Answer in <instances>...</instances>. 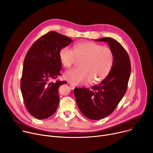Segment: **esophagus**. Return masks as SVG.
Instances as JSON below:
<instances>
[{"label": "esophagus", "mask_w": 153, "mask_h": 153, "mask_svg": "<svg viewBox=\"0 0 153 153\" xmlns=\"http://www.w3.org/2000/svg\"><path fill=\"white\" fill-rule=\"evenodd\" d=\"M70 87L71 89H74L75 88V86H74V85H71V84H70Z\"/></svg>", "instance_id": "34e87169"}]
</instances>
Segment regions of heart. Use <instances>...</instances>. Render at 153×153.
<instances>
[{"mask_svg": "<svg viewBox=\"0 0 153 153\" xmlns=\"http://www.w3.org/2000/svg\"><path fill=\"white\" fill-rule=\"evenodd\" d=\"M59 59L65 68H70L76 58L81 60L79 68L68 70L64 74L65 79L73 85L96 83L109 74L114 62L112 50L93 42H82L75 44L74 51L68 47L59 51Z\"/></svg>", "mask_w": 153, "mask_h": 153, "instance_id": "obj_1", "label": "heart"}]
</instances>
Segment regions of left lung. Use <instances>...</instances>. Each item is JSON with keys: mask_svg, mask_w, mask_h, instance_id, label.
I'll use <instances>...</instances> for the list:
<instances>
[{"mask_svg": "<svg viewBox=\"0 0 153 153\" xmlns=\"http://www.w3.org/2000/svg\"><path fill=\"white\" fill-rule=\"evenodd\" d=\"M105 42L114 54V62L107 76L92 89L75 88L74 95L79 111L91 120L109 115L127 91L130 76V60L122 45L111 38L94 39Z\"/></svg>", "mask_w": 153, "mask_h": 153, "instance_id": "left-lung-1", "label": "left lung"}]
</instances>
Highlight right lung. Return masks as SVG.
<instances>
[{
  "mask_svg": "<svg viewBox=\"0 0 153 153\" xmlns=\"http://www.w3.org/2000/svg\"><path fill=\"white\" fill-rule=\"evenodd\" d=\"M72 42L64 35L51 31L36 41L26 53L21 91L27 110L35 118L46 119L57 110L60 101L59 88L67 83L51 80L60 75V50Z\"/></svg>",
  "mask_w": 153,
  "mask_h": 153,
  "instance_id": "obj_1",
  "label": "right lung"
}]
</instances>
